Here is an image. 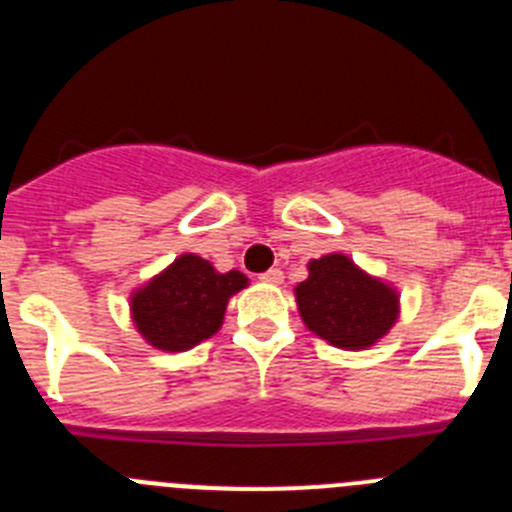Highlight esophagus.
<instances>
[{
  "mask_svg": "<svg viewBox=\"0 0 512 512\" xmlns=\"http://www.w3.org/2000/svg\"><path fill=\"white\" fill-rule=\"evenodd\" d=\"M259 279H261V282H266V284H282L284 274H282V269H269V271H264Z\"/></svg>",
  "mask_w": 512,
  "mask_h": 512,
  "instance_id": "1",
  "label": "esophagus"
}]
</instances>
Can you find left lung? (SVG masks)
Instances as JSON below:
<instances>
[{
  "label": "left lung",
  "mask_w": 512,
  "mask_h": 512,
  "mask_svg": "<svg viewBox=\"0 0 512 512\" xmlns=\"http://www.w3.org/2000/svg\"><path fill=\"white\" fill-rule=\"evenodd\" d=\"M307 279L295 287L302 323L330 346L361 351L390 333L400 315V297L390 284L366 274L343 253L307 264Z\"/></svg>",
  "instance_id": "1"
}]
</instances>
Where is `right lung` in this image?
I'll return each mask as SVG.
<instances>
[{
    "mask_svg": "<svg viewBox=\"0 0 512 512\" xmlns=\"http://www.w3.org/2000/svg\"><path fill=\"white\" fill-rule=\"evenodd\" d=\"M248 284L246 274H220L210 261L182 253L161 274L135 289L130 312L138 333L161 351H189L220 330L228 300Z\"/></svg>",
    "mask_w": 512,
    "mask_h": 512,
    "instance_id": "obj_1",
    "label": "right lung"
}]
</instances>
